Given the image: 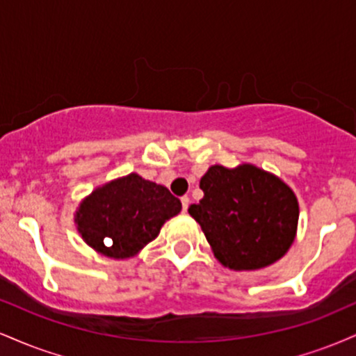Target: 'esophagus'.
I'll return each mask as SVG.
<instances>
[{"instance_id": "1", "label": "esophagus", "mask_w": 356, "mask_h": 356, "mask_svg": "<svg viewBox=\"0 0 356 356\" xmlns=\"http://www.w3.org/2000/svg\"><path fill=\"white\" fill-rule=\"evenodd\" d=\"M181 202H182V209H184V212H186L187 207H189V197H187V195H184V197H181Z\"/></svg>"}]
</instances>
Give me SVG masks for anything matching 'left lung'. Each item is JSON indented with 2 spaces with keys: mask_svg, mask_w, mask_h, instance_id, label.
<instances>
[{
  "mask_svg": "<svg viewBox=\"0 0 356 356\" xmlns=\"http://www.w3.org/2000/svg\"><path fill=\"white\" fill-rule=\"evenodd\" d=\"M204 197L189 214L199 222L214 257L232 271H256L289 251L298 231L296 194L254 164L211 165L199 184Z\"/></svg>",
  "mask_w": 356,
  "mask_h": 356,
  "instance_id": "8db88e82",
  "label": "left lung"
}]
</instances>
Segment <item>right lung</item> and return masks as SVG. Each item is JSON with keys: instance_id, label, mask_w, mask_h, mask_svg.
Segmentation results:
<instances>
[{"instance_id": "right-lung-1", "label": "right lung", "mask_w": 356, "mask_h": 356, "mask_svg": "<svg viewBox=\"0 0 356 356\" xmlns=\"http://www.w3.org/2000/svg\"><path fill=\"white\" fill-rule=\"evenodd\" d=\"M182 209V204L161 184L137 172L113 179L81 199L75 226L81 239L110 259L137 256Z\"/></svg>"}]
</instances>
